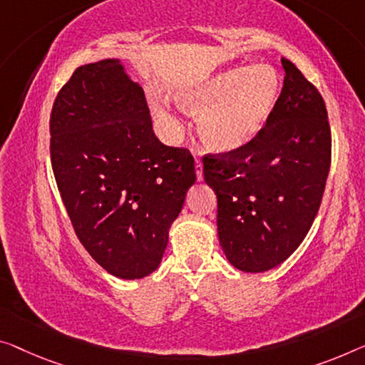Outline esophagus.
<instances>
[{"label": "esophagus", "instance_id": "34e87169", "mask_svg": "<svg viewBox=\"0 0 365 365\" xmlns=\"http://www.w3.org/2000/svg\"><path fill=\"white\" fill-rule=\"evenodd\" d=\"M195 168H197V180H203V164H201L200 157L195 155Z\"/></svg>", "mask_w": 365, "mask_h": 365}]
</instances>
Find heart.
I'll list each match as a JSON object with an SVG mask.
<instances>
[{"label": "heart", "mask_w": 365, "mask_h": 365, "mask_svg": "<svg viewBox=\"0 0 365 365\" xmlns=\"http://www.w3.org/2000/svg\"><path fill=\"white\" fill-rule=\"evenodd\" d=\"M279 93L280 78L274 68L239 65L182 86L175 90V98L188 111L200 113L198 133L208 148L235 152L264 128ZM154 111L168 126L177 128L170 106L155 101Z\"/></svg>", "instance_id": "1"}]
</instances>
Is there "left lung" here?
I'll use <instances>...</instances> for the list:
<instances>
[{
  "instance_id": "left-lung-1",
  "label": "left lung",
  "mask_w": 365,
  "mask_h": 365,
  "mask_svg": "<svg viewBox=\"0 0 365 365\" xmlns=\"http://www.w3.org/2000/svg\"><path fill=\"white\" fill-rule=\"evenodd\" d=\"M284 86L257 135L235 152L205 154L217 198V236L244 272H265L295 252L322 205L331 165L323 96L287 58Z\"/></svg>"
}]
</instances>
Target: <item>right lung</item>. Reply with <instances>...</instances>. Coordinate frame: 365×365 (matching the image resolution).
<instances>
[{"label": "right lung", "mask_w": 365, "mask_h": 365, "mask_svg": "<svg viewBox=\"0 0 365 365\" xmlns=\"http://www.w3.org/2000/svg\"><path fill=\"white\" fill-rule=\"evenodd\" d=\"M51 162L75 235L103 269L134 280L159 267L195 159L155 138L144 91L119 61L81 65L58 91Z\"/></svg>", "instance_id": "add662e5"}]
</instances>
